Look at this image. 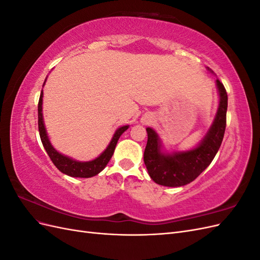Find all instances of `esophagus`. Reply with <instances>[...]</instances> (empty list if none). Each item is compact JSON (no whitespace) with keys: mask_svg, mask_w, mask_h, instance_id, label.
Segmentation results:
<instances>
[{"mask_svg":"<svg viewBox=\"0 0 260 260\" xmlns=\"http://www.w3.org/2000/svg\"><path fill=\"white\" fill-rule=\"evenodd\" d=\"M144 121H145V122H146V123H147V122H148V121H149V120H148V119H147V118H146V119H144Z\"/></svg>","mask_w":260,"mask_h":260,"instance_id":"obj_1","label":"esophagus"}]
</instances>
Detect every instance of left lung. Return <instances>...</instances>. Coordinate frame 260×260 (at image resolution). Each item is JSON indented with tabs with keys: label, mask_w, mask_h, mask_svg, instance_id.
Instances as JSON below:
<instances>
[{
	"label": "left lung",
	"mask_w": 260,
	"mask_h": 260,
	"mask_svg": "<svg viewBox=\"0 0 260 260\" xmlns=\"http://www.w3.org/2000/svg\"><path fill=\"white\" fill-rule=\"evenodd\" d=\"M219 91V107L206 137L192 151L174 154H162L157 133L146 128L147 143L144 151V164L154 182L164 186H182L192 182L205 170L222 143L225 125L228 95L224 85L217 79Z\"/></svg>",
	"instance_id": "obj_1"
}]
</instances>
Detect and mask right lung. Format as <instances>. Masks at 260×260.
Segmentation results:
<instances>
[{
	"instance_id": "add662e5",
	"label": "right lung",
	"mask_w": 260,
	"mask_h": 260,
	"mask_svg": "<svg viewBox=\"0 0 260 260\" xmlns=\"http://www.w3.org/2000/svg\"><path fill=\"white\" fill-rule=\"evenodd\" d=\"M42 96H43V92L41 91L40 99H39V103H38L39 133H40L42 144L45 148L46 153H48V155L50 156L52 162L55 165V166H56V168L59 171L62 172V174H65L70 177L91 178L93 176H96L98 174H100V172L106 167L108 161L111 160L118 140H119L122 133L129 128V125H123V127L119 128L115 132L111 143H109L107 148L98 157V158H95L94 160H91V161H85V162L77 161V160L69 158V157L61 155L57 151H55V148L51 145L48 135H46V131L44 128V123H43Z\"/></svg>"
}]
</instances>
